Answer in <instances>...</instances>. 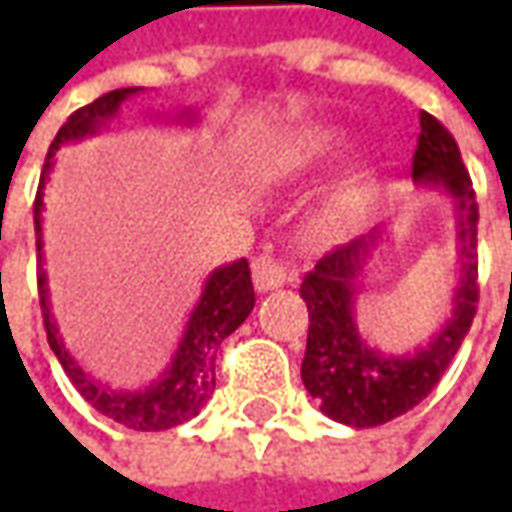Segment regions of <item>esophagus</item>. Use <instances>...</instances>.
Returning <instances> with one entry per match:
<instances>
[{
	"label": "esophagus",
	"instance_id": "obj_1",
	"mask_svg": "<svg viewBox=\"0 0 512 512\" xmlns=\"http://www.w3.org/2000/svg\"><path fill=\"white\" fill-rule=\"evenodd\" d=\"M290 279H293V270L282 265V262H276V259H270V256L253 259V287H256L259 293L276 290V287L287 285Z\"/></svg>",
	"mask_w": 512,
	"mask_h": 512
}]
</instances>
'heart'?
<instances>
[{"mask_svg":"<svg viewBox=\"0 0 512 512\" xmlns=\"http://www.w3.org/2000/svg\"><path fill=\"white\" fill-rule=\"evenodd\" d=\"M344 148V133L336 128H302L296 133L285 136L282 142H276L267 150L262 159V176L270 182H287V179H299L310 170L327 165L339 150ZM370 202V179L367 173L356 170L339 185L333 187V193L322 205V225L325 227H344L356 222L364 213V207Z\"/></svg>","mask_w":512,"mask_h":512,"instance_id":"1","label":"heart"}]
</instances>
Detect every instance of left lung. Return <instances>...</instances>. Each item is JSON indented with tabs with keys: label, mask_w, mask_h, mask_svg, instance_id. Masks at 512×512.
I'll return each instance as SVG.
<instances>
[{
	"label": "left lung",
	"mask_w": 512,
	"mask_h": 512,
	"mask_svg": "<svg viewBox=\"0 0 512 512\" xmlns=\"http://www.w3.org/2000/svg\"><path fill=\"white\" fill-rule=\"evenodd\" d=\"M419 125L413 182L442 190L456 216L459 287L453 293L450 319L424 347L402 356L384 353L362 339L356 325L359 279L373 250L390 242V222L322 256L299 287L310 313L302 382L319 402V410L347 427H376L413 410L439 384L476 316V193L459 145L442 122L422 110Z\"/></svg>",
	"instance_id": "obj_1"
}]
</instances>
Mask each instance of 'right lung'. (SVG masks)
Returning <instances> with one entry per match:
<instances>
[{"label": "right lung", "mask_w": 512, "mask_h": 512, "mask_svg": "<svg viewBox=\"0 0 512 512\" xmlns=\"http://www.w3.org/2000/svg\"><path fill=\"white\" fill-rule=\"evenodd\" d=\"M139 90L142 88L110 90L105 96H99L96 102L70 113L68 122L56 133V139L48 150V159H45V168H42L36 202H33L39 262H42V210H45L42 196H45V182H48V173L53 168L56 150L68 142H79L85 136L99 133L130 96ZM179 119L193 122L196 116L185 110ZM39 302H42V319H45V330H48L50 350L56 353L59 364L65 367L73 387L85 396V402L93 404L102 416H108L113 422L125 424L130 430L148 433V430H170L176 424H185L187 419L199 416V410L205 407L213 387H216V364H213L216 362V350L250 316V310L256 305V296H253L247 259H236L230 265L216 267L207 276L196 307L190 310L185 333L179 339L176 353L170 356V364L162 370V376L156 382H150L145 390H116L110 384H102L70 356V350L62 342V333L56 327V319H53V310H50L48 276L42 267H39Z\"/></svg>", "instance_id": "right-lung-1"}]
</instances>
